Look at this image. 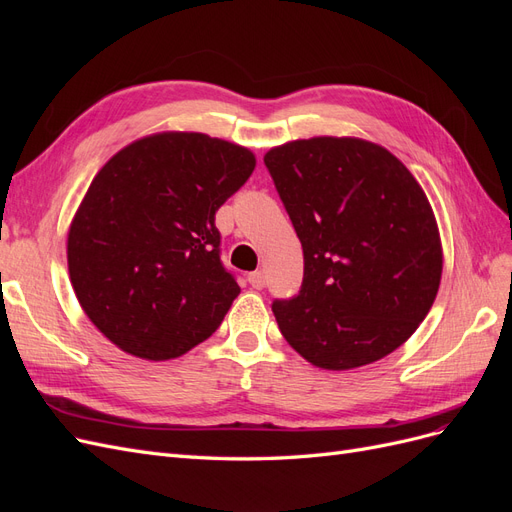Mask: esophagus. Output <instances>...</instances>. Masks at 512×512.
<instances>
[{
    "label": "esophagus",
    "mask_w": 512,
    "mask_h": 512,
    "mask_svg": "<svg viewBox=\"0 0 512 512\" xmlns=\"http://www.w3.org/2000/svg\"><path fill=\"white\" fill-rule=\"evenodd\" d=\"M247 282H250L252 288L262 290V288H265V273H262V271H254V273L247 275Z\"/></svg>",
    "instance_id": "34e87169"
}]
</instances>
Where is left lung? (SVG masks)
<instances>
[{
    "label": "left lung",
    "instance_id": "8db88e82",
    "mask_svg": "<svg viewBox=\"0 0 512 512\" xmlns=\"http://www.w3.org/2000/svg\"><path fill=\"white\" fill-rule=\"evenodd\" d=\"M265 164L303 245L297 297L273 301L305 361L344 371L380 361L425 320L442 280L436 215L391 151L354 136H314Z\"/></svg>",
    "mask_w": 512,
    "mask_h": 512
}]
</instances>
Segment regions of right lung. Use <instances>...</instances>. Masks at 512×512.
I'll return each instance as SVG.
<instances>
[{
	"label": "right lung",
	"instance_id": "right-lung-1",
	"mask_svg": "<svg viewBox=\"0 0 512 512\" xmlns=\"http://www.w3.org/2000/svg\"><path fill=\"white\" fill-rule=\"evenodd\" d=\"M254 153L200 132L130 143L91 181L68 230V271L98 331L138 359H177L220 327L241 292L220 260L215 211Z\"/></svg>",
	"mask_w": 512,
	"mask_h": 512
}]
</instances>
